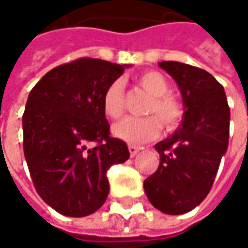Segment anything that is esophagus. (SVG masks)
I'll return each mask as SVG.
<instances>
[{
  "label": "esophagus",
  "instance_id": "esophagus-1",
  "mask_svg": "<svg viewBox=\"0 0 248 248\" xmlns=\"http://www.w3.org/2000/svg\"><path fill=\"white\" fill-rule=\"evenodd\" d=\"M127 149H129L130 156H135V155L140 151V148H139V146H136V145H129V146H127Z\"/></svg>",
  "mask_w": 248,
  "mask_h": 248
}]
</instances>
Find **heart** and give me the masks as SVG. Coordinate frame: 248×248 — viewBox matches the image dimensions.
<instances>
[{
  "label": "heart",
  "mask_w": 248,
  "mask_h": 248,
  "mask_svg": "<svg viewBox=\"0 0 248 248\" xmlns=\"http://www.w3.org/2000/svg\"><path fill=\"white\" fill-rule=\"evenodd\" d=\"M136 81L148 94L152 96V100L146 108V113L159 116L167 129H175L184 116V109L178 100L168 96L170 83L165 76L159 72H146L139 76ZM102 109L110 119H119L124 115V93L121 80H115L106 87L102 96ZM156 116L126 118L115 124L112 132L118 139L127 143H145L161 135L162 124Z\"/></svg>",
  "instance_id": "1"
}]
</instances>
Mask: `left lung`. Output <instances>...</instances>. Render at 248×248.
<instances>
[{"label":"left lung","instance_id":"1","mask_svg":"<svg viewBox=\"0 0 248 248\" xmlns=\"http://www.w3.org/2000/svg\"><path fill=\"white\" fill-rule=\"evenodd\" d=\"M176 81L184 116L155 145L161 162L143 181L149 202L171 216L185 214L208 195L228 148L230 108L224 87L208 72L179 62L158 63Z\"/></svg>","mask_w":248,"mask_h":248}]
</instances>
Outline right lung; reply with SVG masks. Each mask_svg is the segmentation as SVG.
<instances>
[{
	"label": "right lung",
	"mask_w": 248,
	"mask_h": 248,
	"mask_svg": "<svg viewBox=\"0 0 248 248\" xmlns=\"http://www.w3.org/2000/svg\"><path fill=\"white\" fill-rule=\"evenodd\" d=\"M126 67L78 59L50 70L30 92L23 115L25 161L38 195L63 216L97 211L109 194L108 170L129 159L127 145L110 136L102 109L106 87Z\"/></svg>",
	"instance_id": "obj_1"
}]
</instances>
